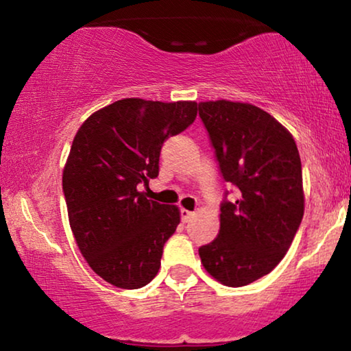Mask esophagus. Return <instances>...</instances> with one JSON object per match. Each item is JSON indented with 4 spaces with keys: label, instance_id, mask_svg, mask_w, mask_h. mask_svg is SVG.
Returning a JSON list of instances; mask_svg holds the SVG:
<instances>
[{
    "label": "esophagus",
    "instance_id": "34e87169",
    "mask_svg": "<svg viewBox=\"0 0 351 351\" xmlns=\"http://www.w3.org/2000/svg\"><path fill=\"white\" fill-rule=\"evenodd\" d=\"M180 217H182V222L186 223L195 217V213H191L189 209H180Z\"/></svg>",
    "mask_w": 351,
    "mask_h": 351
}]
</instances>
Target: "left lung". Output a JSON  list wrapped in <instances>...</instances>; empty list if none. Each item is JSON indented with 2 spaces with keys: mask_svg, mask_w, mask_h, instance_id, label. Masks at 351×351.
<instances>
[{
  "mask_svg": "<svg viewBox=\"0 0 351 351\" xmlns=\"http://www.w3.org/2000/svg\"><path fill=\"white\" fill-rule=\"evenodd\" d=\"M225 182L239 190L220 204V230L199 247L210 276L241 287L265 276L291 247L304 217L302 162L294 137L251 104L199 102ZM227 196V193H225Z\"/></svg>",
  "mask_w": 351,
  "mask_h": 351,
  "instance_id": "obj_1",
  "label": "left lung"
}]
</instances>
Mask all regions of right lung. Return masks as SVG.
<instances>
[{
    "instance_id": "add662e5",
    "label": "right lung",
    "mask_w": 351,
    "mask_h": 351,
    "mask_svg": "<svg viewBox=\"0 0 351 351\" xmlns=\"http://www.w3.org/2000/svg\"><path fill=\"white\" fill-rule=\"evenodd\" d=\"M198 104L123 99L90 114L76 132L62 185L75 241L110 285L138 289L156 276L177 206L147 199L138 184L160 172L167 137L195 121Z\"/></svg>"
}]
</instances>
